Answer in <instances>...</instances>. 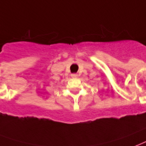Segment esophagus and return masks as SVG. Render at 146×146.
<instances>
[{"label":"esophagus","instance_id":"1","mask_svg":"<svg viewBox=\"0 0 146 146\" xmlns=\"http://www.w3.org/2000/svg\"><path fill=\"white\" fill-rule=\"evenodd\" d=\"M77 74H76V73H72V74H71V76H72V77H77Z\"/></svg>","mask_w":146,"mask_h":146}]
</instances>
